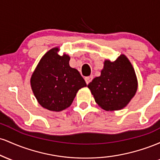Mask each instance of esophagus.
I'll return each instance as SVG.
<instances>
[{
	"instance_id": "obj_1",
	"label": "esophagus",
	"mask_w": 160,
	"mask_h": 160,
	"mask_svg": "<svg viewBox=\"0 0 160 160\" xmlns=\"http://www.w3.org/2000/svg\"><path fill=\"white\" fill-rule=\"evenodd\" d=\"M92 79H93V76H89V77H86L85 78V80H86V82L87 84H89V82H90L92 80Z\"/></svg>"
}]
</instances>
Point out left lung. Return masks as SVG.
Masks as SVG:
<instances>
[{"label":"left lung","instance_id":"left-lung-1","mask_svg":"<svg viewBox=\"0 0 160 160\" xmlns=\"http://www.w3.org/2000/svg\"><path fill=\"white\" fill-rule=\"evenodd\" d=\"M137 79L131 63L124 55L115 62H104L101 76L88 85L95 101L105 111L126 107L137 91Z\"/></svg>","mask_w":160,"mask_h":160}]
</instances>
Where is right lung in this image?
I'll use <instances>...</instances> for the list:
<instances>
[{
	"mask_svg": "<svg viewBox=\"0 0 160 160\" xmlns=\"http://www.w3.org/2000/svg\"><path fill=\"white\" fill-rule=\"evenodd\" d=\"M58 50L54 48L46 53L31 78L37 100L42 107L52 111L68 108L79 89L86 86L80 72L70 67V57L60 56Z\"/></svg>",
	"mask_w": 160,
	"mask_h": 160,
	"instance_id": "obj_1",
	"label": "right lung"
}]
</instances>
